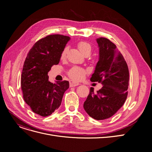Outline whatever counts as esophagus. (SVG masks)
Returning a JSON list of instances; mask_svg holds the SVG:
<instances>
[{"instance_id":"esophagus-1","label":"esophagus","mask_w":152,"mask_h":152,"mask_svg":"<svg viewBox=\"0 0 152 152\" xmlns=\"http://www.w3.org/2000/svg\"><path fill=\"white\" fill-rule=\"evenodd\" d=\"M78 85H79V83H75V82H73V81H70V83H69L70 87H75V86H77Z\"/></svg>"}]
</instances>
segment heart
Masks as SVG:
<instances>
[{"mask_svg": "<svg viewBox=\"0 0 152 152\" xmlns=\"http://www.w3.org/2000/svg\"><path fill=\"white\" fill-rule=\"evenodd\" d=\"M78 49L85 55H89L92 50L91 45L86 41H79L77 44ZM68 52V48L65 47L62 50L60 53V59L63 60L66 57ZM87 73V71L84 68L79 66H74L71 68L68 72V76L75 81H79L82 80Z\"/></svg>", "mask_w": 152, "mask_h": 152, "instance_id": "1", "label": "heart"}]
</instances>
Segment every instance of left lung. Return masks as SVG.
<instances>
[{
    "instance_id": "obj_1",
    "label": "left lung",
    "mask_w": 152,
    "mask_h": 152,
    "mask_svg": "<svg viewBox=\"0 0 152 152\" xmlns=\"http://www.w3.org/2000/svg\"><path fill=\"white\" fill-rule=\"evenodd\" d=\"M97 42L99 60L91 81L101 83L103 87L96 92L91 87L83 107L91 117L103 120L114 115L124 105L129 73L126 61L114 43L105 37L97 39Z\"/></svg>"
}]
</instances>
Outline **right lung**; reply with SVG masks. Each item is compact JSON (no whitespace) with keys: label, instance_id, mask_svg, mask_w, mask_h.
I'll return each instance as SVG.
<instances>
[{"label":"right lung","instance_id":"obj_1","mask_svg":"<svg viewBox=\"0 0 152 152\" xmlns=\"http://www.w3.org/2000/svg\"><path fill=\"white\" fill-rule=\"evenodd\" d=\"M69 37L49 35L37 41L29 51L24 63L21 78L23 99L34 113L45 117L61 105L65 92L69 88L68 81H49V72L58 65L60 53Z\"/></svg>","mask_w":152,"mask_h":152}]
</instances>
